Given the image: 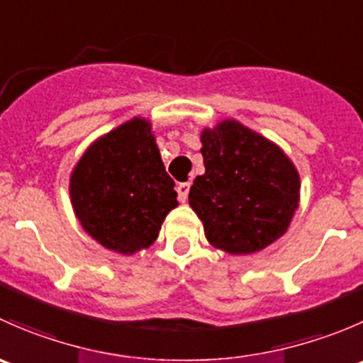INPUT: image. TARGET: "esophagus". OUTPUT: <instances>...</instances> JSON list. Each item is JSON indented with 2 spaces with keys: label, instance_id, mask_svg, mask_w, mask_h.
Instances as JSON below:
<instances>
[{
  "label": "esophagus",
  "instance_id": "34e87169",
  "mask_svg": "<svg viewBox=\"0 0 363 363\" xmlns=\"http://www.w3.org/2000/svg\"><path fill=\"white\" fill-rule=\"evenodd\" d=\"M188 195H189V182H181V184L177 186V199H179V202L184 203L186 200H188Z\"/></svg>",
  "mask_w": 363,
  "mask_h": 363
}]
</instances>
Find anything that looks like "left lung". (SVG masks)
Wrapping results in <instances>:
<instances>
[{"instance_id": "left-lung-1", "label": "left lung", "mask_w": 363, "mask_h": 363, "mask_svg": "<svg viewBox=\"0 0 363 363\" xmlns=\"http://www.w3.org/2000/svg\"><path fill=\"white\" fill-rule=\"evenodd\" d=\"M205 174L189 189L212 246L256 252L286 232L298 207V172L283 151L237 121L202 133Z\"/></svg>"}]
</instances>
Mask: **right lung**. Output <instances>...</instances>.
I'll list each match as a JSON object with an SVG mask.
<instances>
[{
  "label": "right lung",
  "instance_id": "obj_1",
  "mask_svg": "<svg viewBox=\"0 0 363 363\" xmlns=\"http://www.w3.org/2000/svg\"><path fill=\"white\" fill-rule=\"evenodd\" d=\"M151 124L133 119L94 142L72 174L69 195L84 230L121 255L149 247L177 207Z\"/></svg>",
  "mask_w": 363,
  "mask_h": 363
}]
</instances>
